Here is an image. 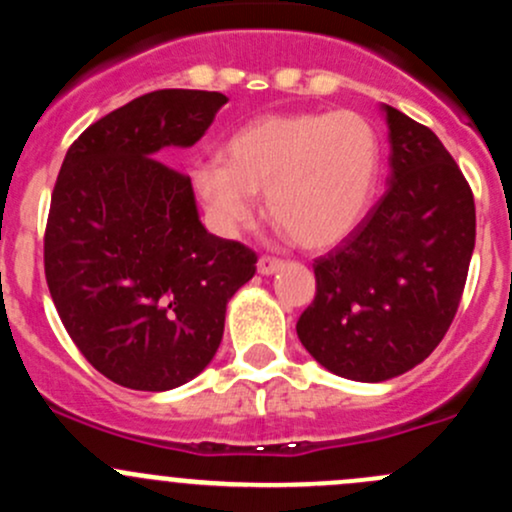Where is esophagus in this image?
I'll return each mask as SVG.
<instances>
[{"mask_svg":"<svg viewBox=\"0 0 512 512\" xmlns=\"http://www.w3.org/2000/svg\"><path fill=\"white\" fill-rule=\"evenodd\" d=\"M282 267H285V260L272 255H262L260 262H257V272H260V275H275V272H280Z\"/></svg>","mask_w":512,"mask_h":512,"instance_id":"34e87169","label":"esophagus"}]
</instances>
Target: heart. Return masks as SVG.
<instances>
[{
  "instance_id": "obj_1",
  "label": "heart",
  "mask_w": 512,
  "mask_h": 512,
  "mask_svg": "<svg viewBox=\"0 0 512 512\" xmlns=\"http://www.w3.org/2000/svg\"><path fill=\"white\" fill-rule=\"evenodd\" d=\"M381 175V138L356 111L265 113L237 128L223 163L193 168V188L223 232L247 225L267 193L272 223L304 250H329L364 223Z\"/></svg>"
}]
</instances>
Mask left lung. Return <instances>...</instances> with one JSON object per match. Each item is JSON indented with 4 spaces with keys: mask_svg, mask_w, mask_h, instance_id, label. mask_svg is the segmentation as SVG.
Listing matches in <instances>:
<instances>
[{
    "mask_svg": "<svg viewBox=\"0 0 512 512\" xmlns=\"http://www.w3.org/2000/svg\"><path fill=\"white\" fill-rule=\"evenodd\" d=\"M389 188L352 235L314 260L317 294L297 337L332 374L386 381L451 327L476 245V203L431 128L384 106Z\"/></svg>",
    "mask_w": 512,
    "mask_h": 512,
    "instance_id": "8db88e82",
    "label": "left lung"
}]
</instances>
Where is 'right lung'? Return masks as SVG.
Here are the masks:
<instances>
[{
    "label": "right lung",
    "mask_w": 512,
    "mask_h": 512,
    "mask_svg": "<svg viewBox=\"0 0 512 512\" xmlns=\"http://www.w3.org/2000/svg\"><path fill=\"white\" fill-rule=\"evenodd\" d=\"M225 103L218 91H151L91 123L61 163L46 285L79 352L126 389L198 376L220 347L227 302L255 275V252L210 235L188 175L158 160L195 146Z\"/></svg>",
    "instance_id": "right-lung-1"
}]
</instances>
